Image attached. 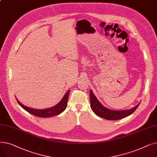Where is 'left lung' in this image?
<instances>
[{
    "label": "left lung",
    "mask_w": 157,
    "mask_h": 157,
    "mask_svg": "<svg viewBox=\"0 0 157 157\" xmlns=\"http://www.w3.org/2000/svg\"><path fill=\"white\" fill-rule=\"evenodd\" d=\"M90 107H91L94 113L97 116L108 120H118L129 116V115L132 114L136 111L140 104H138L137 105L134 107L133 108L130 109L117 111L112 110L104 107L97 100V97L94 95L92 90H90Z\"/></svg>",
    "instance_id": "8db88e82"
}]
</instances>
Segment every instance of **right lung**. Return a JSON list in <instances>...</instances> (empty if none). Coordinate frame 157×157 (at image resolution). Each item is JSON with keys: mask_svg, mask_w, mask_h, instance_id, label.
Returning <instances> with one entry per match:
<instances>
[{"mask_svg": "<svg viewBox=\"0 0 157 157\" xmlns=\"http://www.w3.org/2000/svg\"><path fill=\"white\" fill-rule=\"evenodd\" d=\"M70 90H68V92L66 93L62 100L58 103L56 105L52 107V108L44 109H33L26 105H24L22 104L18 99L16 98L19 105L23 109H24L29 113L35 115L36 117H40V118H47V117H51L53 116H56V115H59V114L62 113L67 108V101H68V97L69 95Z\"/></svg>", "mask_w": 157, "mask_h": 157, "instance_id": "obj_1", "label": "right lung"}]
</instances>
